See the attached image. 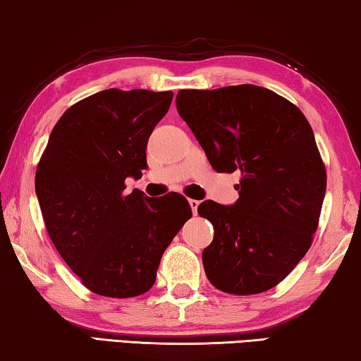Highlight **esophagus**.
Instances as JSON below:
<instances>
[{
    "label": "esophagus",
    "mask_w": 361,
    "mask_h": 361,
    "mask_svg": "<svg viewBox=\"0 0 361 361\" xmlns=\"http://www.w3.org/2000/svg\"><path fill=\"white\" fill-rule=\"evenodd\" d=\"M199 201H196V199H190V205H191V210H192V214L196 215L197 214V207H199Z\"/></svg>",
    "instance_id": "obj_1"
}]
</instances>
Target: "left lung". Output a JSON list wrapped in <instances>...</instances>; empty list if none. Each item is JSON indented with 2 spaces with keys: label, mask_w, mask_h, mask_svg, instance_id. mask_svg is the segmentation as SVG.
Here are the masks:
<instances>
[{
  "label": "left lung",
  "mask_w": 361,
  "mask_h": 361,
  "mask_svg": "<svg viewBox=\"0 0 361 361\" xmlns=\"http://www.w3.org/2000/svg\"><path fill=\"white\" fill-rule=\"evenodd\" d=\"M176 111L212 167L241 173L236 204L197 207L215 231L202 252L205 274L226 294L265 293L294 270L318 228L326 169L310 123L257 85L180 90Z\"/></svg>",
  "instance_id": "obj_1"
}]
</instances>
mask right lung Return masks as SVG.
<instances>
[{
  "label": "right lung",
  "mask_w": 361,
  "mask_h": 361,
  "mask_svg": "<svg viewBox=\"0 0 361 361\" xmlns=\"http://www.w3.org/2000/svg\"><path fill=\"white\" fill-rule=\"evenodd\" d=\"M171 99V91L104 90L68 107L51 131L35 175L39 209L57 252L91 293H147L191 219L181 194H125L127 176L147 167V140Z\"/></svg>",
  "instance_id": "obj_1"
}]
</instances>
